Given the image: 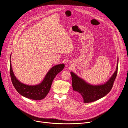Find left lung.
Here are the masks:
<instances>
[{
    "mask_svg": "<svg viewBox=\"0 0 128 128\" xmlns=\"http://www.w3.org/2000/svg\"><path fill=\"white\" fill-rule=\"evenodd\" d=\"M118 64V57L116 70L111 78L104 84L94 85L78 76L75 73L70 72L72 78V88L74 96L77 99L82 98L84 103L96 101L106 96L111 91L115 79L116 77Z\"/></svg>",
    "mask_w": 128,
    "mask_h": 128,
    "instance_id": "left-lung-1",
    "label": "left lung"
}]
</instances>
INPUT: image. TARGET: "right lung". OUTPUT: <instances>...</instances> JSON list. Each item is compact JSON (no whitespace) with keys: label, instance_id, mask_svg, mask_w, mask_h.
I'll list each match as a JSON object with an SVG mask.
<instances>
[{"label":"right lung","instance_id":"obj_1","mask_svg":"<svg viewBox=\"0 0 128 128\" xmlns=\"http://www.w3.org/2000/svg\"><path fill=\"white\" fill-rule=\"evenodd\" d=\"M10 60V76L13 85L20 94L33 100H41L45 98L49 92L52 81L55 76L61 72L65 67L64 64H60L52 67L45 75L41 83L34 85H29L23 83L15 76Z\"/></svg>","mask_w":128,"mask_h":128}]
</instances>
